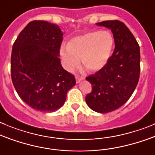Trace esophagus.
Wrapping results in <instances>:
<instances>
[{
  "instance_id": "34e87169",
  "label": "esophagus",
  "mask_w": 155,
  "mask_h": 155,
  "mask_svg": "<svg viewBox=\"0 0 155 155\" xmlns=\"http://www.w3.org/2000/svg\"><path fill=\"white\" fill-rule=\"evenodd\" d=\"M75 79H76L77 83H80L81 81L84 80L83 77H80L79 75H75Z\"/></svg>"
}]
</instances>
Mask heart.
<instances>
[{
	"mask_svg": "<svg viewBox=\"0 0 155 155\" xmlns=\"http://www.w3.org/2000/svg\"><path fill=\"white\" fill-rule=\"evenodd\" d=\"M115 46L113 36L109 31H91L72 38L68 43V48H61L60 54L64 66L72 71L82 65L91 72L104 68L110 61Z\"/></svg>",
	"mask_w": 155,
	"mask_h": 155,
	"instance_id": "obj_1",
	"label": "heart"
}]
</instances>
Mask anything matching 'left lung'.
<instances>
[{"label":"left lung","instance_id":"left-lung-1","mask_svg":"<svg viewBox=\"0 0 155 155\" xmlns=\"http://www.w3.org/2000/svg\"><path fill=\"white\" fill-rule=\"evenodd\" d=\"M111 29L115 49L107 65L86 78L92 91L85 101L94 111H114L128 101L133 94L140 74V48L127 26L119 20L96 23Z\"/></svg>","mask_w":155,"mask_h":155}]
</instances>
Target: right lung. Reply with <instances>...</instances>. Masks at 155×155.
<instances>
[{"label":"right lung","mask_w":155,"mask_h":155,"mask_svg":"<svg viewBox=\"0 0 155 155\" xmlns=\"http://www.w3.org/2000/svg\"><path fill=\"white\" fill-rule=\"evenodd\" d=\"M63 32L59 26L34 20L20 32L13 45L10 72L23 102L45 113L64 105L67 93L76 84L59 58Z\"/></svg>","instance_id":"right-lung-1"}]
</instances>
